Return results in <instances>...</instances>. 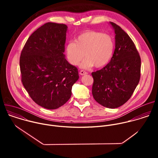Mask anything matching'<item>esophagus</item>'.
<instances>
[{
    "instance_id": "obj_1",
    "label": "esophagus",
    "mask_w": 158,
    "mask_h": 158,
    "mask_svg": "<svg viewBox=\"0 0 158 158\" xmlns=\"http://www.w3.org/2000/svg\"><path fill=\"white\" fill-rule=\"evenodd\" d=\"M87 74V73L85 72V71H83V70H81V71L79 72V74L81 75V76H84V75H85V74Z\"/></svg>"
}]
</instances>
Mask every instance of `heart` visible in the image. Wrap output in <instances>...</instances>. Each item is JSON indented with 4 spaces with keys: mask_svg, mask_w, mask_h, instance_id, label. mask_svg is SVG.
<instances>
[{
    "mask_svg": "<svg viewBox=\"0 0 158 158\" xmlns=\"http://www.w3.org/2000/svg\"><path fill=\"white\" fill-rule=\"evenodd\" d=\"M114 49V40L109 34L87 31L79 35L75 42L67 44L65 51L67 60L73 65H77L85 56L86 58L81 67L89 69L94 65L96 67L106 65L110 61Z\"/></svg>",
    "mask_w": 158,
    "mask_h": 158,
    "instance_id": "b5f03b06",
    "label": "heart"
}]
</instances>
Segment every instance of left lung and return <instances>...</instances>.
Masks as SVG:
<instances>
[{"label": "left lung", "mask_w": 158, "mask_h": 158, "mask_svg": "<svg viewBox=\"0 0 158 158\" xmlns=\"http://www.w3.org/2000/svg\"><path fill=\"white\" fill-rule=\"evenodd\" d=\"M110 24L116 34L114 52L109 64L92 73V93L99 104L114 109L126 103L138 85L141 77V57L128 34L114 22Z\"/></svg>", "instance_id": "8db88e82"}]
</instances>
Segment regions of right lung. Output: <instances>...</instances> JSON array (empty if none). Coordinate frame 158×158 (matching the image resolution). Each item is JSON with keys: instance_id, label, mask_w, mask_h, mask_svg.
<instances>
[{"instance_id": "right-lung-1", "label": "right lung", "mask_w": 158, "mask_h": 158, "mask_svg": "<svg viewBox=\"0 0 158 158\" xmlns=\"http://www.w3.org/2000/svg\"><path fill=\"white\" fill-rule=\"evenodd\" d=\"M67 29L63 24L46 23L31 35L20 54L22 84L36 104L48 109L67 102L79 79L77 68L64 54Z\"/></svg>"}]
</instances>
